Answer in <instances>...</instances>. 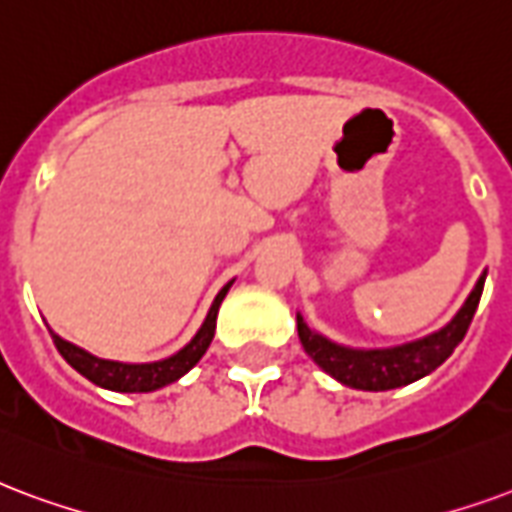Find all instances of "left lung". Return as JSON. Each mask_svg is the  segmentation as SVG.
<instances>
[{
  "mask_svg": "<svg viewBox=\"0 0 512 512\" xmlns=\"http://www.w3.org/2000/svg\"><path fill=\"white\" fill-rule=\"evenodd\" d=\"M483 282L486 276H480L475 290L469 293L467 304L461 306V312L450 320L442 331L431 333L426 339L412 344H401L393 350H350L339 344L328 342L320 333L309 331L304 317L298 314V339L304 344V350L312 355V361L328 372L333 380L344 382L358 391H391L410 382L420 380L437 369L439 363L450 358V352L456 350L458 342L467 336V328L475 317V309L483 295Z\"/></svg>",
  "mask_w": 512,
  "mask_h": 512,
  "instance_id": "obj_1",
  "label": "left lung"
}]
</instances>
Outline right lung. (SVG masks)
<instances>
[{
	"instance_id": "1",
	"label": "right lung",
	"mask_w": 512,
	"mask_h": 512,
	"mask_svg": "<svg viewBox=\"0 0 512 512\" xmlns=\"http://www.w3.org/2000/svg\"><path fill=\"white\" fill-rule=\"evenodd\" d=\"M233 282H227L219 295L214 298V304L208 309L206 323L200 325V331L195 333V339L179 350L176 355H170L165 361L157 363H119V361H102V358H94L81 347H75V344L64 342L62 336H54L56 350L62 352V358L70 366H73L75 372H81L86 380H92L94 385H100V388H108V391H119V393H149L157 391V388H165L170 382H176L179 377L195 366V363L206 355L208 344L214 339V328H217V312L219 304H222V298L227 295Z\"/></svg>"
}]
</instances>
